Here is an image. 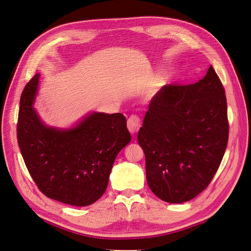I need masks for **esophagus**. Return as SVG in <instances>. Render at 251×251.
<instances>
[{
	"instance_id": "34e87169",
	"label": "esophagus",
	"mask_w": 251,
	"mask_h": 251,
	"mask_svg": "<svg viewBox=\"0 0 251 251\" xmlns=\"http://www.w3.org/2000/svg\"><path fill=\"white\" fill-rule=\"evenodd\" d=\"M141 119L137 116H131L127 121V128L131 134H135L141 128Z\"/></svg>"
}]
</instances>
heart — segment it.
<instances>
[{
	"label": "heart",
	"mask_w": 251,
	"mask_h": 251,
	"mask_svg": "<svg viewBox=\"0 0 251 251\" xmlns=\"http://www.w3.org/2000/svg\"><path fill=\"white\" fill-rule=\"evenodd\" d=\"M167 77L166 78H163V79H161V80H159V84H158V86H160L161 84L160 83H166V81H167Z\"/></svg>",
	"instance_id": "obj_1"
}]
</instances>
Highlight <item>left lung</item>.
Returning a JSON list of instances; mask_svg holds the SVG:
<instances>
[{
  "instance_id": "1",
  "label": "left lung",
  "mask_w": 251,
  "mask_h": 251,
  "mask_svg": "<svg viewBox=\"0 0 251 251\" xmlns=\"http://www.w3.org/2000/svg\"><path fill=\"white\" fill-rule=\"evenodd\" d=\"M227 141V103L212 66L196 83L163 86L137 134L150 190L169 203L196 197L213 179Z\"/></svg>"
}]
</instances>
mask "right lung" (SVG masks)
Wrapping results in <instances>:
<instances>
[{
    "label": "right lung",
    "instance_id": "1",
    "mask_svg": "<svg viewBox=\"0 0 251 251\" xmlns=\"http://www.w3.org/2000/svg\"><path fill=\"white\" fill-rule=\"evenodd\" d=\"M39 77L35 74L21 97L18 142L23 158L47 197L91 205L106 191L115 159L131 140L126 118L91 111L67 128L47 125L34 108Z\"/></svg>",
    "mask_w": 251,
    "mask_h": 251
}]
</instances>
